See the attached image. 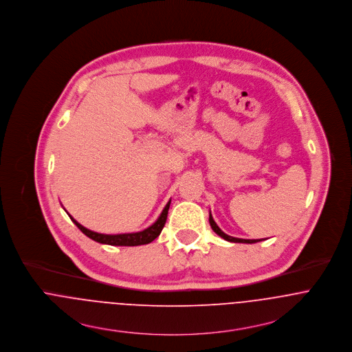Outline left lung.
Listing matches in <instances>:
<instances>
[{"label": "left lung", "mask_w": 352, "mask_h": 352, "mask_svg": "<svg viewBox=\"0 0 352 352\" xmlns=\"http://www.w3.org/2000/svg\"><path fill=\"white\" fill-rule=\"evenodd\" d=\"M209 224H210L212 230H213L216 234H219L220 237H223L224 240H228V241H232V243H248V244L261 241V239H239V237H234V236H230V234H224V232L219 228V226L214 223V220H213V217H212V214H210V213H209ZM262 240H263V239H262Z\"/></svg>", "instance_id": "1"}]
</instances>
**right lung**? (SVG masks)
I'll list each match as a JSON object with an SVG mask.
<instances>
[{
  "label": "right lung",
  "instance_id": "right-lung-1",
  "mask_svg": "<svg viewBox=\"0 0 352 352\" xmlns=\"http://www.w3.org/2000/svg\"><path fill=\"white\" fill-rule=\"evenodd\" d=\"M170 202L171 199L166 204L164 209L162 210L160 216L157 217V221L146 228L144 231H140V232H133V234H98V232H94V231H90L87 228H85L83 226H80L77 220H74L70 214V219L73 220V223L78 227L79 230L86 234L87 237H90L91 240L94 241H98L101 244H109V245H126V247H131V245H142V244H148L151 243L153 240H155L157 236L162 232L164 224H166V220H167V213H168V208H170Z\"/></svg>",
  "mask_w": 352,
  "mask_h": 352
}]
</instances>
